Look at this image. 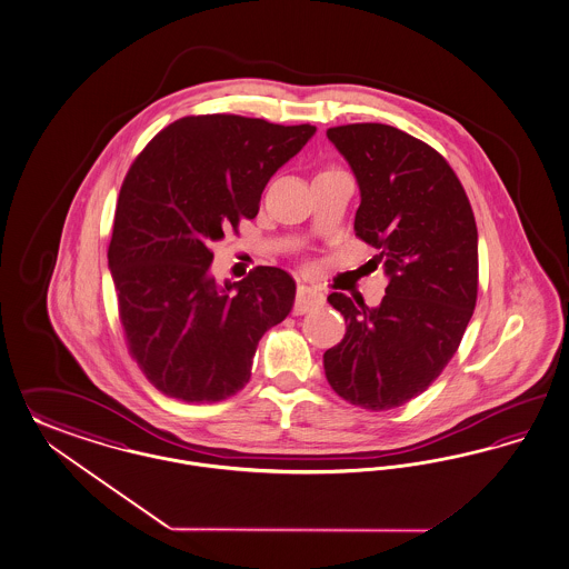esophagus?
Segmentation results:
<instances>
[{"label":"esophagus","instance_id":"esophagus-1","mask_svg":"<svg viewBox=\"0 0 569 569\" xmlns=\"http://www.w3.org/2000/svg\"><path fill=\"white\" fill-rule=\"evenodd\" d=\"M326 305V298L323 295H319L317 290H311V288H307V286H298V290H296L295 298V315H305L309 313V311H315V309H319V307H323Z\"/></svg>","mask_w":569,"mask_h":569}]
</instances>
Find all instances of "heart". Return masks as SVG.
<instances>
[{
	"instance_id": "b5f03b06",
	"label": "heart",
	"mask_w": 569,
	"mask_h": 569,
	"mask_svg": "<svg viewBox=\"0 0 569 569\" xmlns=\"http://www.w3.org/2000/svg\"><path fill=\"white\" fill-rule=\"evenodd\" d=\"M326 170H336V168H326ZM326 170H323V172H326Z\"/></svg>"
}]
</instances>
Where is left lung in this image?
I'll list each match as a JSON object with an SVG mask.
<instances>
[{
    "label": "left lung",
    "instance_id": "8db88e82",
    "mask_svg": "<svg viewBox=\"0 0 569 569\" xmlns=\"http://www.w3.org/2000/svg\"><path fill=\"white\" fill-rule=\"evenodd\" d=\"M361 191L355 236L389 286L380 307L332 292L345 338L323 353L333 392L382 412L408 403L450 363L477 302L479 254L469 197L431 144L385 123L328 130Z\"/></svg>",
    "mask_w": 569,
    "mask_h": 569
}]
</instances>
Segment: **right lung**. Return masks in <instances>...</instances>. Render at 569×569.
Segmentation results:
<instances>
[{
    "label": "right lung",
    "instance_id": "add662e5",
    "mask_svg": "<svg viewBox=\"0 0 569 569\" xmlns=\"http://www.w3.org/2000/svg\"><path fill=\"white\" fill-rule=\"evenodd\" d=\"M313 134L311 123L187 116L130 166L107 256L128 351L157 391L216 403L248 385L258 340L295 305V279L256 267L218 288L210 248L256 218L269 178Z\"/></svg>",
    "mask_w": 569,
    "mask_h": 569
}]
</instances>
